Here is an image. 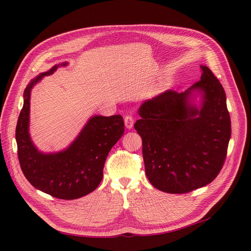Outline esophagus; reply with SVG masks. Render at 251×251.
Instances as JSON below:
<instances>
[{
  "label": "esophagus",
  "mask_w": 251,
  "mask_h": 251,
  "mask_svg": "<svg viewBox=\"0 0 251 251\" xmlns=\"http://www.w3.org/2000/svg\"><path fill=\"white\" fill-rule=\"evenodd\" d=\"M124 122H125V126L130 129L132 128L133 125H134V117L131 116V115H127L125 118H124Z\"/></svg>",
  "instance_id": "34e87169"
}]
</instances>
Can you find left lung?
<instances>
[{
  "label": "left lung",
  "instance_id": "1",
  "mask_svg": "<svg viewBox=\"0 0 251 251\" xmlns=\"http://www.w3.org/2000/svg\"><path fill=\"white\" fill-rule=\"evenodd\" d=\"M201 80L182 92L169 89L144 101L134 124L142 139L146 174L156 189L187 193L219 175L226 160L231 120L226 94L219 79L201 66ZM195 90L203 92L197 110L188 101Z\"/></svg>",
  "mask_w": 251,
  "mask_h": 251
}]
</instances>
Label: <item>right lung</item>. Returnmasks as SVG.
<instances>
[{"mask_svg":"<svg viewBox=\"0 0 251 251\" xmlns=\"http://www.w3.org/2000/svg\"><path fill=\"white\" fill-rule=\"evenodd\" d=\"M57 68L55 65L26 86L15 135L18 160L25 178L36 189L70 201L87 195L100 185L105 159L124 134V121L120 115L95 116L67 150L58 153L39 152L28 133L30 90L44 76L52 74Z\"/></svg>","mask_w":251,"mask_h":251,"instance_id":"obj_1","label":"right lung"}]
</instances>
